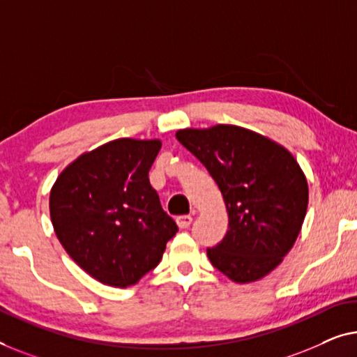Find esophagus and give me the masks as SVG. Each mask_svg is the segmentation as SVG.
I'll list each match as a JSON object with an SVG mask.
<instances>
[{
    "instance_id": "34e87169",
    "label": "esophagus",
    "mask_w": 357,
    "mask_h": 357,
    "mask_svg": "<svg viewBox=\"0 0 357 357\" xmlns=\"http://www.w3.org/2000/svg\"><path fill=\"white\" fill-rule=\"evenodd\" d=\"M176 223L181 229L189 228L190 223H192V217H190V215H181V217L176 218Z\"/></svg>"
}]
</instances>
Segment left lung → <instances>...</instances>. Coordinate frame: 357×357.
<instances>
[{"label":"left lung","mask_w":357,"mask_h":357,"mask_svg":"<svg viewBox=\"0 0 357 357\" xmlns=\"http://www.w3.org/2000/svg\"><path fill=\"white\" fill-rule=\"evenodd\" d=\"M176 139L208 169L227 205V236L207 249L213 267L239 284L273 272L298 239L309 204L293 153L233 124L179 129Z\"/></svg>","instance_id":"obj_1"}]
</instances>
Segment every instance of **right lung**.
Here are the masks:
<instances>
[{
	"label": "right lung",
	"instance_id": "1",
	"mask_svg": "<svg viewBox=\"0 0 357 357\" xmlns=\"http://www.w3.org/2000/svg\"><path fill=\"white\" fill-rule=\"evenodd\" d=\"M160 149L158 139L112 140L69 163L50 190L56 238L100 283H139L176 234V223L149 181Z\"/></svg>",
	"mask_w": 357,
	"mask_h": 357
}]
</instances>
